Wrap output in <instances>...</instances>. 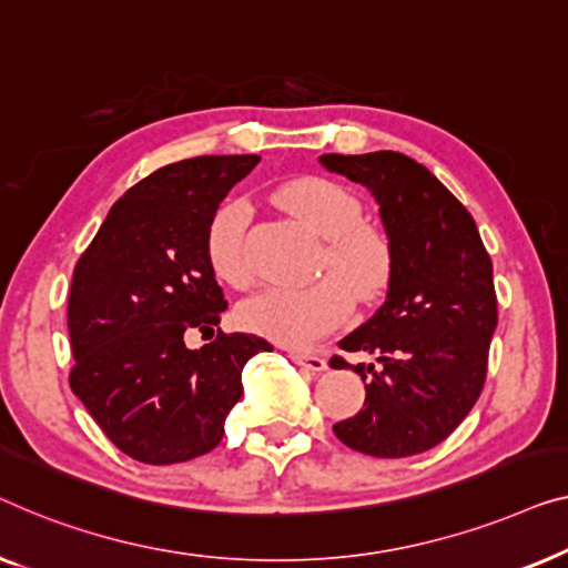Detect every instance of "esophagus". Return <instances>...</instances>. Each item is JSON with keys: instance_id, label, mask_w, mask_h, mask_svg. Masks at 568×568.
I'll use <instances>...</instances> for the list:
<instances>
[{"instance_id": "obj_1", "label": "esophagus", "mask_w": 568, "mask_h": 568, "mask_svg": "<svg viewBox=\"0 0 568 568\" xmlns=\"http://www.w3.org/2000/svg\"><path fill=\"white\" fill-rule=\"evenodd\" d=\"M287 357H291L295 365L306 367V371H311V373L326 371V361H324V357H318V355H308V353H298V349H291Z\"/></svg>"}]
</instances>
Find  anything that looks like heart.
<instances>
[{
  "instance_id": "1",
  "label": "heart",
  "mask_w": 568,
  "mask_h": 568,
  "mask_svg": "<svg viewBox=\"0 0 568 568\" xmlns=\"http://www.w3.org/2000/svg\"><path fill=\"white\" fill-rule=\"evenodd\" d=\"M277 195L287 211L326 239V265L345 276L357 295L373 298L386 287L390 246L381 231L365 226L363 205L345 185L326 178H295ZM246 223L250 203L226 197L215 205L205 226L207 265L219 281L234 287L252 281V262L244 250ZM344 282L322 277L308 285H270L239 306V324L277 345L311 347L353 314L355 295Z\"/></svg>"
}]
</instances>
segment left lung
Here are the masks:
<instances>
[{
  "mask_svg": "<svg viewBox=\"0 0 568 568\" xmlns=\"http://www.w3.org/2000/svg\"><path fill=\"white\" fill-rule=\"evenodd\" d=\"M318 162L371 190L390 246L386 301L339 342L378 365H349L365 383V404L334 435L375 458L425 453L466 419L484 388L497 329L491 260L476 221L425 164L398 151ZM332 365L347 367L339 357Z\"/></svg>",
  "mask_w": 568,
  "mask_h": 568,
  "instance_id": "8db88e82",
  "label": "left lung"
}]
</instances>
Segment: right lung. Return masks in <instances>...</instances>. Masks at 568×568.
I'll return each instance as SVG.
<instances>
[{"label":"right lung","mask_w":568,"mask_h":568,"mask_svg":"<svg viewBox=\"0 0 568 568\" xmlns=\"http://www.w3.org/2000/svg\"><path fill=\"white\" fill-rule=\"evenodd\" d=\"M257 154L195 156L166 164L110 207L79 257L69 293L74 367L69 383L110 443L170 466L211 453L242 398V371L273 345L221 334L201 349L229 308L205 260V226Z\"/></svg>","instance_id":"obj_1"}]
</instances>
